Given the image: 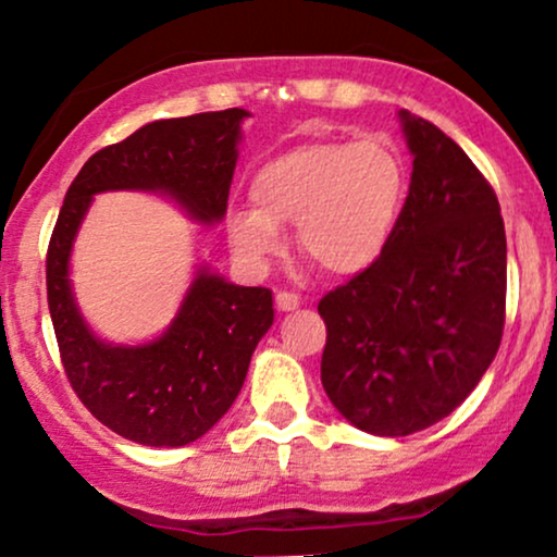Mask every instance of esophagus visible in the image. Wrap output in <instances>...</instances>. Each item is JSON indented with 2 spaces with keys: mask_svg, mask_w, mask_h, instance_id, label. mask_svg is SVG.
<instances>
[{
  "mask_svg": "<svg viewBox=\"0 0 557 557\" xmlns=\"http://www.w3.org/2000/svg\"><path fill=\"white\" fill-rule=\"evenodd\" d=\"M299 305H301V299L297 297V294H292V292H276V307H278V312H292V310H297Z\"/></svg>",
  "mask_w": 557,
  "mask_h": 557,
  "instance_id": "1",
  "label": "esophagus"
}]
</instances>
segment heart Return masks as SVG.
Instances as JSON below:
<instances>
[{
  "label": "heart",
  "instance_id": "b5f03b06",
  "mask_svg": "<svg viewBox=\"0 0 557 557\" xmlns=\"http://www.w3.org/2000/svg\"><path fill=\"white\" fill-rule=\"evenodd\" d=\"M256 206L226 214V239L250 271H265L297 224L307 258L338 278H354L384 258L400 224L408 173L384 139L305 141L278 152L252 175Z\"/></svg>",
  "mask_w": 557,
  "mask_h": 557
}]
</instances>
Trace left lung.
Masks as SVG:
<instances>
[{
    "label": "left lung",
    "mask_w": 557,
    "mask_h": 557,
    "mask_svg": "<svg viewBox=\"0 0 557 557\" xmlns=\"http://www.w3.org/2000/svg\"><path fill=\"white\" fill-rule=\"evenodd\" d=\"M397 119L413 173L393 245L318 305L322 387L374 436L416 434L462 405L496 359L506 310L496 194L434 123Z\"/></svg>",
    "instance_id": "obj_1"
}]
</instances>
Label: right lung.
I'll return each instance as SVG.
<instances>
[{
  "label": "right lung",
  "instance_id": "obj_1",
  "mask_svg": "<svg viewBox=\"0 0 557 557\" xmlns=\"http://www.w3.org/2000/svg\"><path fill=\"white\" fill-rule=\"evenodd\" d=\"M245 119V108H230L147 123L89 157L59 211L46 286L64 372L89 413L128 442L185 446L214 429L273 325V297L271 289L230 284L198 263L173 322L157 338L136 346L106 341L74 297V239L92 198L111 190L157 194L196 224L222 222Z\"/></svg>",
  "mask_w": 557,
  "mask_h": 557
}]
</instances>
